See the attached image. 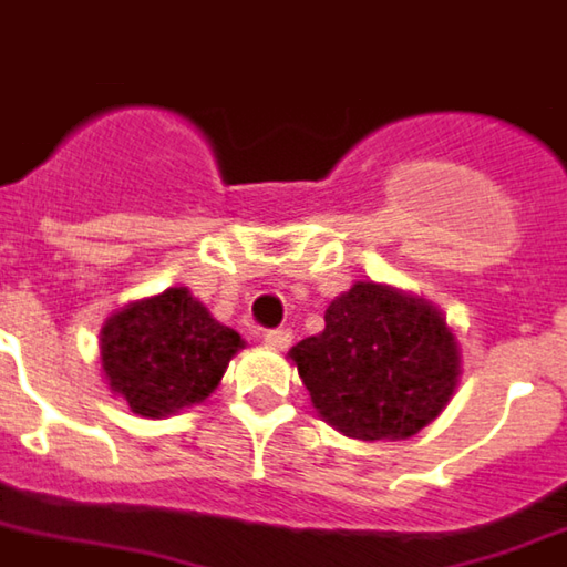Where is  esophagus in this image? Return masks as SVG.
Instances as JSON below:
<instances>
[{"instance_id": "esophagus-1", "label": "esophagus", "mask_w": 567, "mask_h": 567, "mask_svg": "<svg viewBox=\"0 0 567 567\" xmlns=\"http://www.w3.org/2000/svg\"><path fill=\"white\" fill-rule=\"evenodd\" d=\"M264 340H267V346H272V349H287V346L292 343V332H289V329H267V332H264Z\"/></svg>"}]
</instances>
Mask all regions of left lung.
<instances>
[{"label":"left lung","instance_id":"8db88e82","mask_svg":"<svg viewBox=\"0 0 567 567\" xmlns=\"http://www.w3.org/2000/svg\"><path fill=\"white\" fill-rule=\"evenodd\" d=\"M327 329L289 358L320 417L358 440H403L445 409L460 352L445 318L420 298L354 284L323 315Z\"/></svg>","mask_w":567,"mask_h":567}]
</instances>
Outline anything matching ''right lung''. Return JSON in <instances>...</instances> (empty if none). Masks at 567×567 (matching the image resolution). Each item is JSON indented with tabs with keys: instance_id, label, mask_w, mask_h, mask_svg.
<instances>
[{
	"instance_id": "add662e5",
	"label": "right lung",
	"mask_w": 567,
	"mask_h": 567,
	"mask_svg": "<svg viewBox=\"0 0 567 567\" xmlns=\"http://www.w3.org/2000/svg\"><path fill=\"white\" fill-rule=\"evenodd\" d=\"M244 340L184 287L130 303L104 323L102 369L135 414L164 417L202 403Z\"/></svg>"
}]
</instances>
